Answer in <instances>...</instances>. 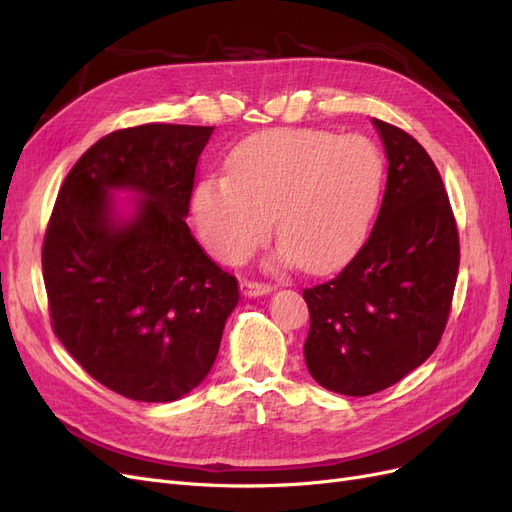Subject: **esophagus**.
<instances>
[{
  "label": "esophagus",
  "instance_id": "esophagus-1",
  "mask_svg": "<svg viewBox=\"0 0 512 512\" xmlns=\"http://www.w3.org/2000/svg\"><path fill=\"white\" fill-rule=\"evenodd\" d=\"M273 286L267 282H258V280H243L241 282V292L245 297H260V294L271 292Z\"/></svg>",
  "mask_w": 512,
  "mask_h": 512
}]
</instances>
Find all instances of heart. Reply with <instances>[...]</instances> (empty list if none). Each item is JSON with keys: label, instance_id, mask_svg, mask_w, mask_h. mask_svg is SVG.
<instances>
[{"label": "heart", "instance_id": "obj_1", "mask_svg": "<svg viewBox=\"0 0 512 512\" xmlns=\"http://www.w3.org/2000/svg\"><path fill=\"white\" fill-rule=\"evenodd\" d=\"M228 177L196 185L192 213L209 252L241 262L267 239L271 215L286 258L307 271L344 262L365 239L384 181L378 147L361 134L269 130L245 138Z\"/></svg>", "mask_w": 512, "mask_h": 512}]
</instances>
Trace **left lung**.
Masks as SVG:
<instances>
[{
  "label": "left lung",
  "mask_w": 512,
  "mask_h": 512,
  "mask_svg": "<svg viewBox=\"0 0 512 512\" xmlns=\"http://www.w3.org/2000/svg\"><path fill=\"white\" fill-rule=\"evenodd\" d=\"M374 126L389 160L378 220L342 271L303 290L309 374L352 397L389 389L429 359L459 271L457 222L436 164L408 132Z\"/></svg>",
  "instance_id": "left-lung-1"
}]
</instances>
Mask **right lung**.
Segmentation results:
<instances>
[{
  "label": "right lung",
  "mask_w": 512,
  "mask_h": 512,
  "mask_svg": "<svg viewBox=\"0 0 512 512\" xmlns=\"http://www.w3.org/2000/svg\"><path fill=\"white\" fill-rule=\"evenodd\" d=\"M211 126L106 134L61 183L42 243L51 327L87 374L128 399L173 401L205 380L239 282L185 224ZM111 187L146 198L117 225Z\"/></svg>",
  "instance_id": "obj_1"
}]
</instances>
